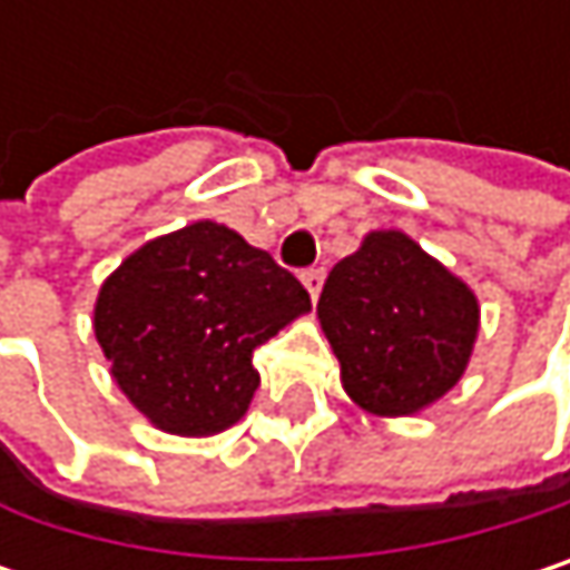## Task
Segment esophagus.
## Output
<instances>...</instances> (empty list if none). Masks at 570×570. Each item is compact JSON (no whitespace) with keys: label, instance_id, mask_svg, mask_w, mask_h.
I'll return each instance as SVG.
<instances>
[{"label":"esophagus","instance_id":"34e87169","mask_svg":"<svg viewBox=\"0 0 570 570\" xmlns=\"http://www.w3.org/2000/svg\"><path fill=\"white\" fill-rule=\"evenodd\" d=\"M299 281H303V286L309 289V296L316 299V296H320V289H323L326 274H323V267H309V271H303V274H299Z\"/></svg>","mask_w":570,"mask_h":570}]
</instances>
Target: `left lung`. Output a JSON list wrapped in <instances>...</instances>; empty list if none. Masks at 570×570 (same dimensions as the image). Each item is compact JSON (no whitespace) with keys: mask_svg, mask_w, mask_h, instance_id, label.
<instances>
[{"mask_svg":"<svg viewBox=\"0 0 570 570\" xmlns=\"http://www.w3.org/2000/svg\"><path fill=\"white\" fill-rule=\"evenodd\" d=\"M320 326L350 399L373 415H412L465 373L479 299L402 230H373L320 293Z\"/></svg>","mask_w":570,"mask_h":570,"instance_id":"left-lung-1","label":"left lung"}]
</instances>
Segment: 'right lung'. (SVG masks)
Here are the masks:
<instances>
[{
	"instance_id": "obj_1",
	"label": "right lung",
	"mask_w": 570,
	"mask_h": 570,
	"mask_svg": "<svg viewBox=\"0 0 570 570\" xmlns=\"http://www.w3.org/2000/svg\"><path fill=\"white\" fill-rule=\"evenodd\" d=\"M309 293L237 230L197 220L138 247L98 289L95 336L128 402L171 435L230 429L261 386L254 350Z\"/></svg>"
}]
</instances>
